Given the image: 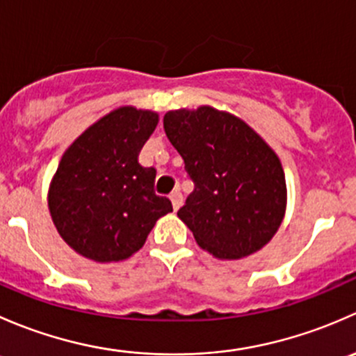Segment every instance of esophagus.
Instances as JSON below:
<instances>
[{
  "instance_id": "1",
  "label": "esophagus",
  "mask_w": 356,
  "mask_h": 356,
  "mask_svg": "<svg viewBox=\"0 0 356 356\" xmlns=\"http://www.w3.org/2000/svg\"><path fill=\"white\" fill-rule=\"evenodd\" d=\"M170 201H172V207H174V210L177 211L179 208H181V204H182L181 191H177V189H175V191L170 195Z\"/></svg>"
}]
</instances>
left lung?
I'll return each instance as SVG.
<instances>
[{
    "instance_id": "obj_1",
    "label": "left lung",
    "mask_w": 356,
    "mask_h": 356,
    "mask_svg": "<svg viewBox=\"0 0 356 356\" xmlns=\"http://www.w3.org/2000/svg\"><path fill=\"white\" fill-rule=\"evenodd\" d=\"M163 129L195 182L177 217L196 243L227 260L267 245L288 193L274 149L241 118L211 106L167 111Z\"/></svg>"
}]
</instances>
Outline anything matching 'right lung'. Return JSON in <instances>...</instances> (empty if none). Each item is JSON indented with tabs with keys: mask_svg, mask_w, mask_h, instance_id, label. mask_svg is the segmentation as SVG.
I'll list each match as a JSON object with an SVG mask.
<instances>
[{
	"mask_svg": "<svg viewBox=\"0 0 356 356\" xmlns=\"http://www.w3.org/2000/svg\"><path fill=\"white\" fill-rule=\"evenodd\" d=\"M158 113L122 106L86 129L63 153L48 193L63 241L95 261H120L143 248L156 220L172 211L153 189L156 170L139 152Z\"/></svg>",
	"mask_w": 356,
	"mask_h": 356,
	"instance_id": "obj_1",
	"label": "right lung"
}]
</instances>
